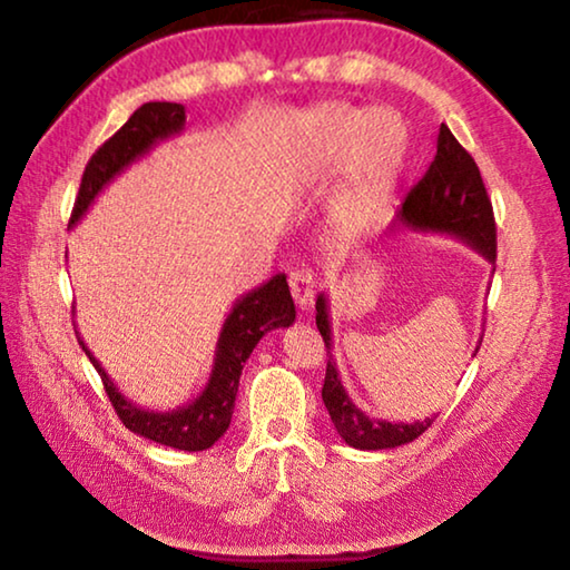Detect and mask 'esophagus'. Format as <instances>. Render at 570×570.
I'll return each instance as SVG.
<instances>
[{
  "mask_svg": "<svg viewBox=\"0 0 570 570\" xmlns=\"http://www.w3.org/2000/svg\"><path fill=\"white\" fill-rule=\"evenodd\" d=\"M288 288H292V296L296 306L306 312V308H312L314 304V294H316V282L314 276L308 272H294L288 276Z\"/></svg>",
  "mask_w": 570,
  "mask_h": 570,
  "instance_id": "34e87169",
  "label": "esophagus"
}]
</instances>
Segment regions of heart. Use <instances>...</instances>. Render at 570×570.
<instances>
[{
	"label": "heart",
	"mask_w": 570,
	"mask_h": 570,
	"mask_svg": "<svg viewBox=\"0 0 570 570\" xmlns=\"http://www.w3.org/2000/svg\"><path fill=\"white\" fill-rule=\"evenodd\" d=\"M402 142L397 115L384 108L360 112L332 105L314 115L306 148L308 166L332 168L354 156L350 176L330 204L336 226L362 230L372 224L402 160Z\"/></svg>",
	"instance_id": "heart-1"
}]
</instances>
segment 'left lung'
Masks as SVG:
<instances>
[{"label":"left lung","mask_w":570,"mask_h":570,"mask_svg":"<svg viewBox=\"0 0 570 570\" xmlns=\"http://www.w3.org/2000/svg\"><path fill=\"white\" fill-rule=\"evenodd\" d=\"M397 220L410 230L422 234H440L458 238L462 244L475 248L485 262L495 264V218L490 206L485 183L470 153L460 146L455 135L445 122L440 125L438 153L430 163L428 173L414 186L397 210ZM495 272V268H493ZM316 326L326 344V377L322 387V400L330 410L336 432L350 448L356 450H392L417 440L430 428L435 417L422 422H390L374 420L352 402L344 390L340 370L332 356V320L330 296L324 292L316 296ZM482 342V336L478 344ZM480 346H475L478 354Z\"/></svg>","instance_id":"1"}]
</instances>
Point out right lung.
Masks as SVG:
<instances>
[{"label": "right lung", "instance_id": "add662e5", "mask_svg": "<svg viewBox=\"0 0 570 570\" xmlns=\"http://www.w3.org/2000/svg\"><path fill=\"white\" fill-rule=\"evenodd\" d=\"M186 128V108L178 102H146L130 115V120L112 135L108 142L95 150L88 168L82 173L80 193H77L70 226H75L85 214H88L95 198L100 196L108 183L120 176L125 168H130L135 160L158 146V142L180 135ZM296 320V308L292 292H288L286 274H276L264 282L262 286L250 288L240 298H236L234 308H230L224 330L218 334L214 370L206 387L198 392V397L180 404L173 410H146L140 404L125 397V394L115 387V382L102 370V364L95 360V354L82 342L80 332L75 330L77 342H80L82 352L88 354L95 370H98L100 380L105 384V392L112 402L115 412L122 420L125 428L135 435L158 442V445L186 450V452H200L208 450L230 424V414H234L238 380L244 372V364L262 342V336L274 330H286Z\"/></svg>", "mask_w": 570, "mask_h": 570}]
</instances>
